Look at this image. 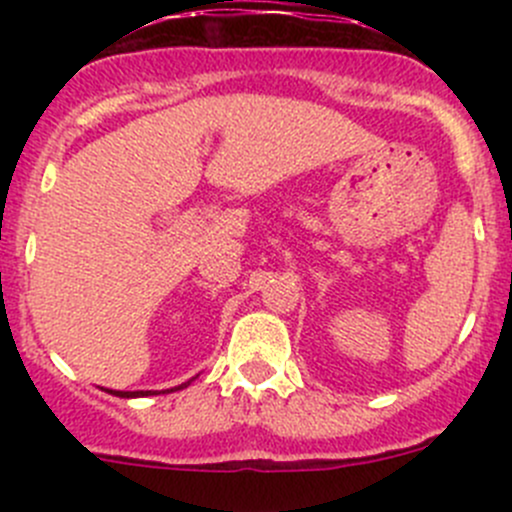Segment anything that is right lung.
<instances>
[{"label": "right lung", "mask_w": 512, "mask_h": 512, "mask_svg": "<svg viewBox=\"0 0 512 512\" xmlns=\"http://www.w3.org/2000/svg\"><path fill=\"white\" fill-rule=\"evenodd\" d=\"M188 384H190V381H188ZM188 384H180V386H175V389H185ZM170 391H173V389H170ZM113 394L123 396V399H131V396H148L151 391H113Z\"/></svg>", "instance_id": "add662e5"}]
</instances>
